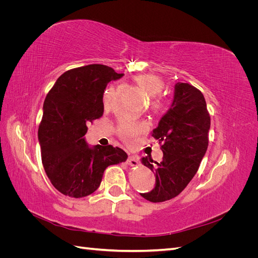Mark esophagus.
I'll return each mask as SVG.
<instances>
[{"label": "esophagus", "instance_id": "34e87169", "mask_svg": "<svg viewBox=\"0 0 258 258\" xmlns=\"http://www.w3.org/2000/svg\"><path fill=\"white\" fill-rule=\"evenodd\" d=\"M127 165L129 166H138L139 165V159L136 157V156H129V157L127 158Z\"/></svg>", "mask_w": 258, "mask_h": 258}]
</instances>
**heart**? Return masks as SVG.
I'll return each mask as SVG.
<instances>
[{"instance_id": "1", "label": "heart", "mask_w": 258, "mask_h": 258, "mask_svg": "<svg viewBox=\"0 0 258 258\" xmlns=\"http://www.w3.org/2000/svg\"><path fill=\"white\" fill-rule=\"evenodd\" d=\"M135 81L139 85V87H141L148 96L152 97V105L155 110H159V108H161L162 106L161 100L157 97H155L163 89V82L159 79V77L152 74H142V75L136 76ZM113 93H114L113 88L106 89L104 93V103L106 105L110 104V102L112 101ZM144 130H145L144 124L123 123L121 126L120 132L123 139L126 140L128 143H132L135 141V138L139 134L143 132Z\"/></svg>"}]
</instances>
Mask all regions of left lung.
<instances>
[{"label":"left lung","instance_id":"left-lung-1","mask_svg":"<svg viewBox=\"0 0 258 258\" xmlns=\"http://www.w3.org/2000/svg\"><path fill=\"white\" fill-rule=\"evenodd\" d=\"M210 126L201 91L187 83H176L172 103L152 132L161 144L162 160L154 165L148 157L141 159L156 177L154 188L140 194L143 198L152 202L170 200L188 185L206 155Z\"/></svg>","mask_w":258,"mask_h":258}]
</instances>
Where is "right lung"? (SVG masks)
Wrapping results in <instances>:
<instances>
[{
	"mask_svg": "<svg viewBox=\"0 0 258 258\" xmlns=\"http://www.w3.org/2000/svg\"><path fill=\"white\" fill-rule=\"evenodd\" d=\"M110 67L89 64L62 74L46 96L38 128L42 162L54 188L82 198L96 191L104 170L127 160L121 148L90 146L87 123L103 115L107 83L121 79Z\"/></svg>",
	"mask_w": 258,
	"mask_h": 258,
	"instance_id": "add662e5",
	"label": "right lung"
}]
</instances>
